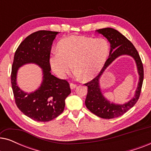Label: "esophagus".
<instances>
[{"instance_id":"esophagus-1","label":"esophagus","mask_w":151,"mask_h":151,"mask_svg":"<svg viewBox=\"0 0 151 151\" xmlns=\"http://www.w3.org/2000/svg\"><path fill=\"white\" fill-rule=\"evenodd\" d=\"M70 87H71V89H74V88L77 87V84H73V83H71V84H70Z\"/></svg>"}]
</instances>
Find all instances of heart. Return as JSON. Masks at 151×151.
I'll list each match as a JSON object with an SVG mask.
<instances>
[{"instance_id": "1", "label": "heart", "mask_w": 151, "mask_h": 151, "mask_svg": "<svg viewBox=\"0 0 151 151\" xmlns=\"http://www.w3.org/2000/svg\"><path fill=\"white\" fill-rule=\"evenodd\" d=\"M58 51L49 57L51 69L60 78H64L73 68L84 80L98 76L104 67L109 54V45L103 38L85 36L65 37L58 42Z\"/></svg>"}]
</instances>
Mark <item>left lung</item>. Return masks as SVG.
I'll use <instances>...</instances> for the list:
<instances>
[{
    "mask_svg": "<svg viewBox=\"0 0 151 151\" xmlns=\"http://www.w3.org/2000/svg\"><path fill=\"white\" fill-rule=\"evenodd\" d=\"M103 35L111 44L109 58L100 72V73L90 82L84 84L88 87V92L85 100V105L91 112L97 116L104 119H112L123 115L131 109L137 102L144 80L143 64L139 53L134 45L118 31L113 28H104L96 31ZM122 55H129L133 57L137 65L139 73V82L134 98L124 105H116L111 103L103 96L99 84V80L105 69L117 57Z\"/></svg>",
    "mask_w": 151,
    "mask_h": 151,
    "instance_id": "left-lung-1",
    "label": "left lung"
}]
</instances>
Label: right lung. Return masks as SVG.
I'll return each instance as SVG.
<instances>
[{"label":"right lung","mask_w":151,"mask_h":151,"mask_svg":"<svg viewBox=\"0 0 151 151\" xmlns=\"http://www.w3.org/2000/svg\"><path fill=\"white\" fill-rule=\"evenodd\" d=\"M57 32L40 30L28 36L16 49L12 64L11 82L16 106L31 119L49 122L63 112L65 99L71 93L69 84L51 73L49 57ZM34 63L43 69V82L34 92H24L16 83L18 68Z\"/></svg>","instance_id":"obj_1"}]
</instances>
